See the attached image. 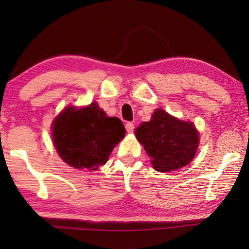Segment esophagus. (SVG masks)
Here are the masks:
<instances>
[{
	"instance_id": "esophagus-1",
	"label": "esophagus",
	"mask_w": 249,
	"mask_h": 249,
	"mask_svg": "<svg viewBox=\"0 0 249 249\" xmlns=\"http://www.w3.org/2000/svg\"><path fill=\"white\" fill-rule=\"evenodd\" d=\"M125 128L127 133H133L135 129V125L133 123H130V122H127V123L125 124Z\"/></svg>"
}]
</instances>
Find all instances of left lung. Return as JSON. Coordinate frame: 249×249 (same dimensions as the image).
<instances>
[{
	"label": "left lung",
	"instance_id": "obj_1",
	"mask_svg": "<svg viewBox=\"0 0 249 249\" xmlns=\"http://www.w3.org/2000/svg\"><path fill=\"white\" fill-rule=\"evenodd\" d=\"M136 138L144 146L156 171L170 172L193 160L199 145L195 125L156 109L149 122L135 129Z\"/></svg>",
	"mask_w": 249,
	"mask_h": 249
}]
</instances>
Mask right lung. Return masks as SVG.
<instances>
[{"label":"right lung","instance_id":"right-lung-1","mask_svg":"<svg viewBox=\"0 0 249 249\" xmlns=\"http://www.w3.org/2000/svg\"><path fill=\"white\" fill-rule=\"evenodd\" d=\"M126 130L119 118H109L97 103L67 107L52 123V139L57 154L67 165L80 170H96L107 162Z\"/></svg>","mask_w":249,"mask_h":249}]
</instances>
